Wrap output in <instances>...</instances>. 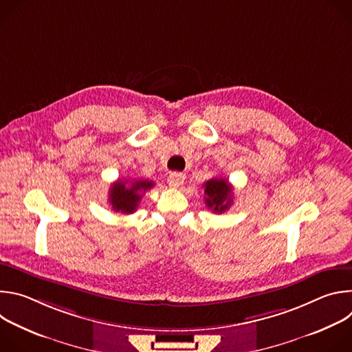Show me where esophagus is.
Listing matches in <instances>:
<instances>
[{
	"label": "esophagus",
	"mask_w": 352,
	"mask_h": 352,
	"mask_svg": "<svg viewBox=\"0 0 352 352\" xmlns=\"http://www.w3.org/2000/svg\"><path fill=\"white\" fill-rule=\"evenodd\" d=\"M184 181H185V177L182 174H179V173H173L167 178V182H168V185L171 188H179L184 184Z\"/></svg>",
	"instance_id": "1"
}]
</instances>
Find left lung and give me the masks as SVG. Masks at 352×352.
Listing matches in <instances>:
<instances>
[{
  "mask_svg": "<svg viewBox=\"0 0 352 352\" xmlns=\"http://www.w3.org/2000/svg\"><path fill=\"white\" fill-rule=\"evenodd\" d=\"M205 204L214 213L226 212L232 204V186L226 178H212L204 184Z\"/></svg>",
  "mask_w": 352,
  "mask_h": 352,
  "instance_id": "obj_1",
  "label": "left lung"
}]
</instances>
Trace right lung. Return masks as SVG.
Listing matches in <instances>:
<instances>
[{
    "mask_svg": "<svg viewBox=\"0 0 352 352\" xmlns=\"http://www.w3.org/2000/svg\"><path fill=\"white\" fill-rule=\"evenodd\" d=\"M153 181L148 179H118L110 188L109 193V202L116 212H121L122 214H131L136 210L142 195L153 188Z\"/></svg>",
    "mask_w": 352,
    "mask_h": 352,
    "instance_id": "obj_1",
    "label": "right lung"
}]
</instances>
